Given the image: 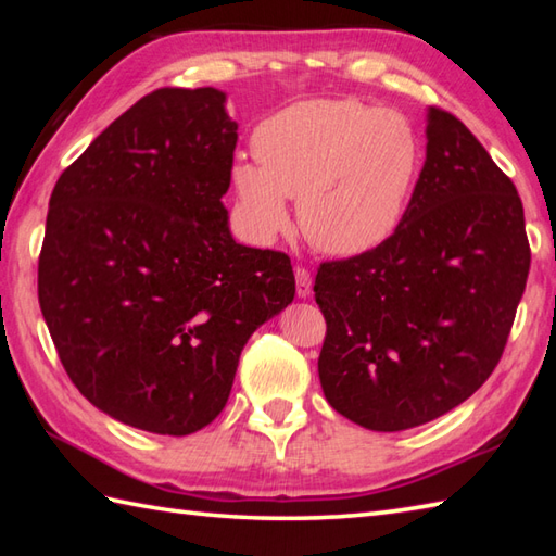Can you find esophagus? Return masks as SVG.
I'll return each mask as SVG.
<instances>
[{
  "label": "esophagus",
  "mask_w": 556,
  "mask_h": 556,
  "mask_svg": "<svg viewBox=\"0 0 556 556\" xmlns=\"http://www.w3.org/2000/svg\"><path fill=\"white\" fill-rule=\"evenodd\" d=\"M313 291V277L305 267H296V293L299 299H308Z\"/></svg>",
  "instance_id": "obj_1"
}]
</instances>
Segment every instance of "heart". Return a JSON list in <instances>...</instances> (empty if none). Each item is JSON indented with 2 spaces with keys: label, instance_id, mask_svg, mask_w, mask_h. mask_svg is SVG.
I'll return each instance as SVG.
<instances>
[{
  "label": "heart",
  "instance_id": "obj_1",
  "mask_svg": "<svg viewBox=\"0 0 556 556\" xmlns=\"http://www.w3.org/2000/svg\"><path fill=\"white\" fill-rule=\"evenodd\" d=\"M255 160L231 169L239 210L257 239H275L299 198L301 229L329 255L382 245L406 215L422 167L416 124L356 98L305 100L257 126Z\"/></svg>",
  "mask_w": 556,
  "mask_h": 556
}]
</instances>
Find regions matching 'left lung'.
<instances>
[{
	"label": "left lung",
	"mask_w": 556,
	"mask_h": 556,
	"mask_svg": "<svg viewBox=\"0 0 556 556\" xmlns=\"http://www.w3.org/2000/svg\"><path fill=\"white\" fill-rule=\"evenodd\" d=\"M425 136L399 229L368 253L323 263L315 277L325 399L377 432L430 422L482 387L530 269L509 176L454 114L430 108Z\"/></svg>",
	"instance_id": "left-lung-1"
}]
</instances>
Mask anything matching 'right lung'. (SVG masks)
<instances>
[{
    "label": "right lung",
    "instance_id": "1",
    "mask_svg": "<svg viewBox=\"0 0 556 556\" xmlns=\"http://www.w3.org/2000/svg\"><path fill=\"white\" fill-rule=\"evenodd\" d=\"M217 88H160L64 169L38 299L71 382L131 428L184 437L227 404L255 329L293 301L289 255L233 241L239 124Z\"/></svg>",
    "mask_w": 556,
    "mask_h": 556
}]
</instances>
